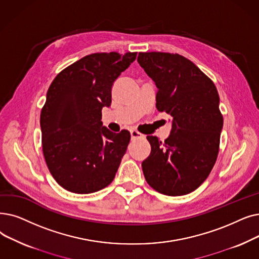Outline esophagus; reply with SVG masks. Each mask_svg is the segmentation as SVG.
<instances>
[{"label":"esophagus","instance_id":"34e87169","mask_svg":"<svg viewBox=\"0 0 259 259\" xmlns=\"http://www.w3.org/2000/svg\"><path fill=\"white\" fill-rule=\"evenodd\" d=\"M130 134H131V139L132 140H139V139H144V134H142L141 132L137 131V130H131L130 131Z\"/></svg>","mask_w":259,"mask_h":259}]
</instances>
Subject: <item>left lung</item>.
Listing matches in <instances>:
<instances>
[{
  "instance_id": "obj_1",
  "label": "left lung",
  "mask_w": 259,
  "mask_h": 259,
  "mask_svg": "<svg viewBox=\"0 0 259 259\" xmlns=\"http://www.w3.org/2000/svg\"><path fill=\"white\" fill-rule=\"evenodd\" d=\"M138 62L157 88L156 109L172 116L164 143L147 137L150 155L142 163L147 183L167 196H182L203 183L216 163L223 117L212 80L179 54L140 53Z\"/></svg>"
}]
</instances>
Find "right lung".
<instances>
[{"label":"right lung","mask_w":259,"mask_h":259,"mask_svg":"<svg viewBox=\"0 0 259 259\" xmlns=\"http://www.w3.org/2000/svg\"><path fill=\"white\" fill-rule=\"evenodd\" d=\"M138 53H95L65 67L51 83L41 115L42 151L61 187L92 194L115 177L130 142V132L103 127L102 109L111 89Z\"/></svg>","instance_id":"1"}]
</instances>
